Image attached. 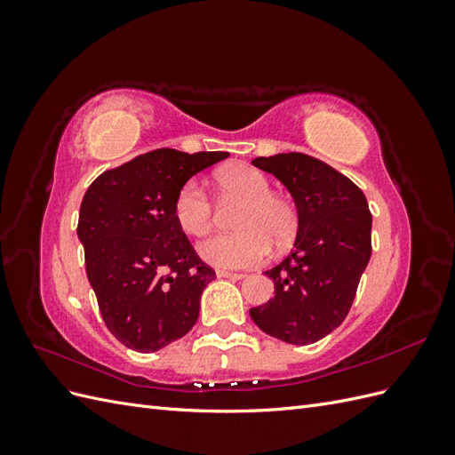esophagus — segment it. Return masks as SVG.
<instances>
[{"mask_svg":"<svg viewBox=\"0 0 455 455\" xmlns=\"http://www.w3.org/2000/svg\"><path fill=\"white\" fill-rule=\"evenodd\" d=\"M216 277L220 279H233V281H241L244 275L243 273H233V271H226V269H216Z\"/></svg>","mask_w":455,"mask_h":455,"instance_id":"1","label":"esophagus"}]
</instances>
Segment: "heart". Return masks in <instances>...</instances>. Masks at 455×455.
Listing matches in <instances>:
<instances>
[{
  "mask_svg": "<svg viewBox=\"0 0 455 455\" xmlns=\"http://www.w3.org/2000/svg\"><path fill=\"white\" fill-rule=\"evenodd\" d=\"M226 197L243 201L235 218L239 231L220 233L199 244V254L206 264L241 269L252 267L269 256L271 241L286 244L294 237L298 214L286 199L273 196L267 178L246 163H233L214 176ZM172 214L178 228L188 235L201 237L214 224V209L209 196L197 180H188L176 191Z\"/></svg>",
  "mask_w": 455,
  "mask_h": 455,
  "instance_id": "b5f03b06",
  "label": "heart"
}]
</instances>
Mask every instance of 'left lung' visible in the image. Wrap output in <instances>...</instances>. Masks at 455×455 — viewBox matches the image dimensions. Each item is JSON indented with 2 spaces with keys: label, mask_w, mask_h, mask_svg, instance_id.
Segmentation results:
<instances>
[{
  "label": "left lung",
  "mask_w": 455,
  "mask_h": 455,
  "mask_svg": "<svg viewBox=\"0 0 455 455\" xmlns=\"http://www.w3.org/2000/svg\"><path fill=\"white\" fill-rule=\"evenodd\" d=\"M252 164L291 191L298 235L291 254L266 271L273 299L251 316L266 334L307 346L338 328L353 306L371 254V214L359 186L311 156L291 151Z\"/></svg>",
  "instance_id": "8db88e82"
}]
</instances>
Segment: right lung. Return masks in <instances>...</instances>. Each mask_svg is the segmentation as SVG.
Here are the masks:
<instances>
[{"label":"right lung","mask_w":455,"mask_h":455,"mask_svg":"<svg viewBox=\"0 0 455 455\" xmlns=\"http://www.w3.org/2000/svg\"><path fill=\"white\" fill-rule=\"evenodd\" d=\"M228 151L161 148L102 172L85 191L77 237L102 319L123 346L154 353L186 336L216 273L178 228L172 203Z\"/></svg>","instance_id":"obj_1"}]
</instances>
